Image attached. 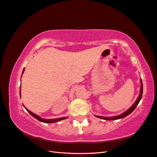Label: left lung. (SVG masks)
<instances>
[{
    "label": "left lung",
    "instance_id": "1",
    "mask_svg": "<svg viewBox=\"0 0 157 157\" xmlns=\"http://www.w3.org/2000/svg\"><path fill=\"white\" fill-rule=\"evenodd\" d=\"M140 83H141V86H140V92L139 95L137 99L136 100V101L134 103L133 105H132L128 110H126L125 112L122 113L120 115H118V116H112V117H103V116H95L97 117H99L100 119H103L105 120H119V119H122V118L128 116V115H130L132 111H133L135 108L137 107V105H138L139 102L142 99V93H143V85H142V79H140Z\"/></svg>",
    "mask_w": 157,
    "mask_h": 157
}]
</instances>
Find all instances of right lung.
Masks as SVG:
<instances>
[{"instance_id": "1", "label": "right lung", "mask_w": 157, "mask_h": 157, "mask_svg": "<svg viewBox=\"0 0 157 157\" xmlns=\"http://www.w3.org/2000/svg\"><path fill=\"white\" fill-rule=\"evenodd\" d=\"M24 71H25V68H24V69L23 70L22 74H23ZM21 76H22V75H21ZM20 93H21V88H20ZM20 97H21V93H20ZM23 107H25V106H24V105H23ZM25 109H26L27 111H28V113H29L33 117L36 118V120H39L40 121H41V122H44V123L50 124V123L58 122V121H59L62 120H65V119H67V118H68V117H60V118H56V119H44V118H41V117H40L39 116H37V115L33 113V112H31V111H30L29 109H27V108H25Z\"/></svg>"}]
</instances>
